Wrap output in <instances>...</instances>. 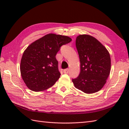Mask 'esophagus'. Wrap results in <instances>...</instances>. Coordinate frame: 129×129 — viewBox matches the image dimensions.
Segmentation results:
<instances>
[{
    "instance_id": "obj_1",
    "label": "esophagus",
    "mask_w": 129,
    "mask_h": 129,
    "mask_svg": "<svg viewBox=\"0 0 129 129\" xmlns=\"http://www.w3.org/2000/svg\"><path fill=\"white\" fill-rule=\"evenodd\" d=\"M69 69H65L64 70V73L65 74H68V73H69Z\"/></svg>"
}]
</instances>
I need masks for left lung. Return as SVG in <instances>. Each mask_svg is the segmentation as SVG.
I'll return each instance as SVG.
<instances>
[{"label": "left lung", "mask_w": 129, "mask_h": 129, "mask_svg": "<svg viewBox=\"0 0 129 129\" xmlns=\"http://www.w3.org/2000/svg\"><path fill=\"white\" fill-rule=\"evenodd\" d=\"M80 61V73L73 79L76 89L92 94L103 88L110 74L111 59L102 44L89 35H80L76 39Z\"/></svg>", "instance_id": "1"}]
</instances>
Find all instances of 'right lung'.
Returning <instances> with one entry per match:
<instances>
[{
  "mask_svg": "<svg viewBox=\"0 0 129 129\" xmlns=\"http://www.w3.org/2000/svg\"><path fill=\"white\" fill-rule=\"evenodd\" d=\"M72 40L69 37L49 34L28 46L21 57L20 69L30 90L43 91L56 83L61 75L56 55L62 45Z\"/></svg>",
  "mask_w": 129,
  "mask_h": 129,
  "instance_id": "add662e5",
  "label": "right lung"
}]
</instances>
